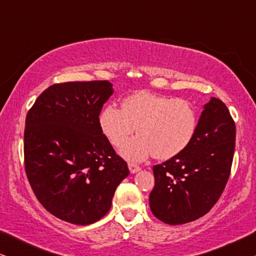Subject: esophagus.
I'll return each instance as SVG.
<instances>
[{
  "mask_svg": "<svg viewBox=\"0 0 256 256\" xmlns=\"http://www.w3.org/2000/svg\"><path fill=\"white\" fill-rule=\"evenodd\" d=\"M128 166H129V170H130L132 174H135V172H138V171L141 170V166H138V164H135V163H129Z\"/></svg>",
  "mask_w": 256,
  "mask_h": 256,
  "instance_id": "esophagus-1",
  "label": "esophagus"
}]
</instances>
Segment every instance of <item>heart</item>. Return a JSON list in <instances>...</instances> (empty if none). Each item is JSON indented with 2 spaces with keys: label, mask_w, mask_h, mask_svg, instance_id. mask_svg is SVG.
I'll return each instance as SVG.
<instances>
[{
  "label": "heart",
  "mask_w": 256,
  "mask_h": 256,
  "mask_svg": "<svg viewBox=\"0 0 256 256\" xmlns=\"http://www.w3.org/2000/svg\"><path fill=\"white\" fill-rule=\"evenodd\" d=\"M99 124L114 146H121L138 128L140 135L121 148L124 158L142 160L154 155L169 160L184 152L194 140L198 115L188 100L141 90L126 98L122 110L107 106Z\"/></svg>",
  "instance_id": "obj_1"
}]
</instances>
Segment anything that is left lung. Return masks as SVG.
I'll return each instance as SVG.
<instances>
[{
	"label": "left lung",
	"instance_id": "1",
	"mask_svg": "<svg viewBox=\"0 0 256 256\" xmlns=\"http://www.w3.org/2000/svg\"><path fill=\"white\" fill-rule=\"evenodd\" d=\"M234 148L236 122L226 104L211 98L188 148L152 168L155 186L149 204L154 216L182 225L210 212L230 178Z\"/></svg>",
	"mask_w": 256,
	"mask_h": 256
}]
</instances>
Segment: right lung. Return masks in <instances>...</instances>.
<instances>
[{
	"label": "right lung",
	"instance_id": "right-lung-1",
	"mask_svg": "<svg viewBox=\"0 0 256 256\" xmlns=\"http://www.w3.org/2000/svg\"><path fill=\"white\" fill-rule=\"evenodd\" d=\"M112 94L108 80L54 84L26 114L28 180L43 208L64 222L88 225L102 218L129 174L99 124Z\"/></svg>",
	"mask_w": 256,
	"mask_h": 256
}]
</instances>
